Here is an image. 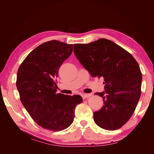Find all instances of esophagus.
Instances as JSON below:
<instances>
[{"label": "esophagus", "mask_w": 154, "mask_h": 154, "mask_svg": "<svg viewBox=\"0 0 154 154\" xmlns=\"http://www.w3.org/2000/svg\"><path fill=\"white\" fill-rule=\"evenodd\" d=\"M91 96V94H83L82 95L83 99H85V98H87V97H90Z\"/></svg>", "instance_id": "1"}]
</instances>
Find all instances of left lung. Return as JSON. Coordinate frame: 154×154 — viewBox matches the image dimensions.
Listing matches in <instances>:
<instances>
[{
	"mask_svg": "<svg viewBox=\"0 0 154 154\" xmlns=\"http://www.w3.org/2000/svg\"><path fill=\"white\" fill-rule=\"evenodd\" d=\"M78 61L92 77L104 78L105 91L97 92L103 106L94 112L95 123L114 130L131 118L141 96L142 74L136 60L112 41L100 38L74 45Z\"/></svg>",
	"mask_w": 154,
	"mask_h": 154,
	"instance_id": "obj_1",
	"label": "left lung"
}]
</instances>
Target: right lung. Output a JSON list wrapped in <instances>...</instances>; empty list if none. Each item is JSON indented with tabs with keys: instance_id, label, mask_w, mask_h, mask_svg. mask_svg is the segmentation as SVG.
I'll return each instance as SVG.
<instances>
[{
	"instance_id": "right-lung-1",
	"label": "right lung",
	"mask_w": 154,
	"mask_h": 154,
	"mask_svg": "<svg viewBox=\"0 0 154 154\" xmlns=\"http://www.w3.org/2000/svg\"><path fill=\"white\" fill-rule=\"evenodd\" d=\"M72 44L58 40L42 44L27 55L18 70L17 87L22 105L43 128L61 131L71 125L79 95L57 94L54 82L62 63L72 53Z\"/></svg>"
}]
</instances>
